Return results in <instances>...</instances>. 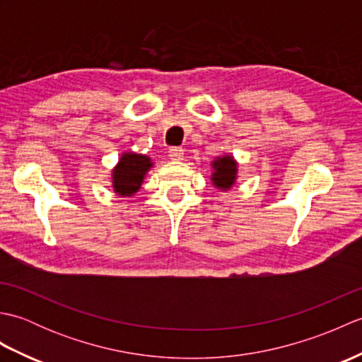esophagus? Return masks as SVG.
Instances as JSON below:
<instances>
[{
	"label": "esophagus",
	"mask_w": 362,
	"mask_h": 362,
	"mask_svg": "<svg viewBox=\"0 0 362 362\" xmlns=\"http://www.w3.org/2000/svg\"><path fill=\"white\" fill-rule=\"evenodd\" d=\"M183 153H185V151H183L182 148H171V149H169V157H171L173 160H182Z\"/></svg>",
	"instance_id": "1"
}]
</instances>
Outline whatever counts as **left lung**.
Returning <instances> with one entry per match:
<instances>
[{"label": "left lung", "instance_id": "obj_1", "mask_svg": "<svg viewBox=\"0 0 362 362\" xmlns=\"http://www.w3.org/2000/svg\"><path fill=\"white\" fill-rule=\"evenodd\" d=\"M236 161L233 157L224 156V157H218L213 161V185L219 188V189H230L236 180Z\"/></svg>", "mask_w": 362, "mask_h": 362}]
</instances>
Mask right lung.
I'll use <instances>...</instances> for the list:
<instances>
[{
    "label": "right lung",
    "mask_w": 362,
    "mask_h": 362,
    "mask_svg": "<svg viewBox=\"0 0 362 362\" xmlns=\"http://www.w3.org/2000/svg\"><path fill=\"white\" fill-rule=\"evenodd\" d=\"M152 166L149 157L141 153L126 152L119 158V163L113 169V188L119 196H132L140 189L146 173Z\"/></svg>",
    "instance_id": "add662e5"
}]
</instances>
